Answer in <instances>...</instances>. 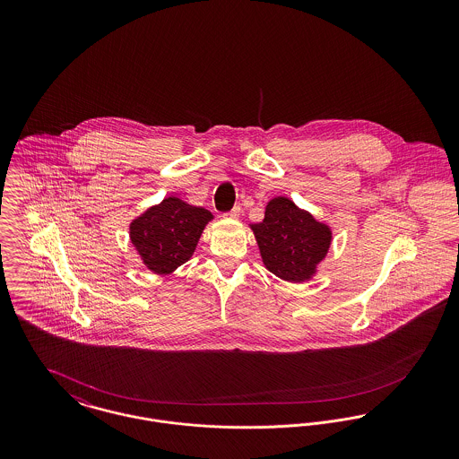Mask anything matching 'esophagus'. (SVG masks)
Segmentation results:
<instances>
[{
	"mask_svg": "<svg viewBox=\"0 0 459 459\" xmlns=\"http://www.w3.org/2000/svg\"><path fill=\"white\" fill-rule=\"evenodd\" d=\"M240 213H242V210H240L239 206H236V208H232L230 212L223 213V219L238 220L240 217Z\"/></svg>",
	"mask_w": 459,
	"mask_h": 459,
	"instance_id": "34e87169",
	"label": "esophagus"
}]
</instances>
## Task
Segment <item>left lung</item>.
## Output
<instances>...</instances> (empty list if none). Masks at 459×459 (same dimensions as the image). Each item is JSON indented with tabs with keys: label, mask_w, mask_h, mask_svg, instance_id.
<instances>
[{
	"label": "left lung",
	"mask_w": 459,
	"mask_h": 459,
	"mask_svg": "<svg viewBox=\"0 0 459 459\" xmlns=\"http://www.w3.org/2000/svg\"><path fill=\"white\" fill-rule=\"evenodd\" d=\"M264 266L287 282H305L316 273L332 242L330 227L298 208L289 197L268 201L264 219L253 223Z\"/></svg>",
	"instance_id": "1"
}]
</instances>
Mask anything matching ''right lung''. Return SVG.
<instances>
[{"instance_id": "right-lung-1", "label": "right lung", "mask_w": 459, "mask_h": 459, "mask_svg": "<svg viewBox=\"0 0 459 459\" xmlns=\"http://www.w3.org/2000/svg\"><path fill=\"white\" fill-rule=\"evenodd\" d=\"M212 219L213 215L201 206H193L180 197H165L132 220V244L146 268L167 275L193 256L197 240Z\"/></svg>"}]
</instances>
